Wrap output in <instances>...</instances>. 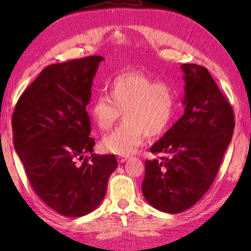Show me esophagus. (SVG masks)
I'll use <instances>...</instances> for the list:
<instances>
[{"mask_svg": "<svg viewBox=\"0 0 251 251\" xmlns=\"http://www.w3.org/2000/svg\"><path fill=\"white\" fill-rule=\"evenodd\" d=\"M117 160L120 161L121 164H122V163H125V161L127 160V157H122V156H120V157H117Z\"/></svg>", "mask_w": 251, "mask_h": 251, "instance_id": "obj_1", "label": "esophagus"}]
</instances>
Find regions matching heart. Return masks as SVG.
<instances>
[{"label":"heart","instance_id":"heart-1","mask_svg":"<svg viewBox=\"0 0 251 251\" xmlns=\"http://www.w3.org/2000/svg\"><path fill=\"white\" fill-rule=\"evenodd\" d=\"M109 96L99 94L91 106V116L100 130H109L122 116L125 122L101 141L110 154L127 156L142 145L145 135L156 137L168 129L177 107L171 84L139 71H128L110 80Z\"/></svg>","mask_w":251,"mask_h":251}]
</instances>
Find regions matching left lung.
<instances>
[{"label":"left lung","instance_id":"8db88e82","mask_svg":"<svg viewBox=\"0 0 251 251\" xmlns=\"http://www.w3.org/2000/svg\"><path fill=\"white\" fill-rule=\"evenodd\" d=\"M185 113L151 147L159 159L145 160L143 195L151 206L178 214L194 206L215 180L231 141L230 103L206 67L182 64Z\"/></svg>","mask_w":251,"mask_h":251}]
</instances>
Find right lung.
<instances>
[{"mask_svg": "<svg viewBox=\"0 0 251 251\" xmlns=\"http://www.w3.org/2000/svg\"><path fill=\"white\" fill-rule=\"evenodd\" d=\"M104 59L93 55L45 67L21 95L12 116L13 144L29 184L66 217H82L100 205L118 165L115 155L93 154L95 141L90 137L86 106Z\"/></svg>", "mask_w": 251, "mask_h": 251, "instance_id": "obj_1", "label": "right lung"}]
</instances>
